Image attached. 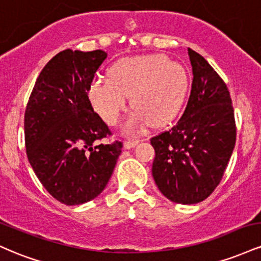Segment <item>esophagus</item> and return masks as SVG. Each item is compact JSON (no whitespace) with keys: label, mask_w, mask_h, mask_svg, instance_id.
Masks as SVG:
<instances>
[{"label":"esophagus","mask_w":261,"mask_h":261,"mask_svg":"<svg viewBox=\"0 0 261 261\" xmlns=\"http://www.w3.org/2000/svg\"><path fill=\"white\" fill-rule=\"evenodd\" d=\"M139 142L140 141L139 140H128V141H125V143H124V147L126 148V149H131V148H134V147H136L137 145H139Z\"/></svg>","instance_id":"34e87169"}]
</instances>
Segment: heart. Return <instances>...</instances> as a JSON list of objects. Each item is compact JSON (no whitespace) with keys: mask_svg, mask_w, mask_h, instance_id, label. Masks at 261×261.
<instances>
[{"mask_svg":"<svg viewBox=\"0 0 261 261\" xmlns=\"http://www.w3.org/2000/svg\"><path fill=\"white\" fill-rule=\"evenodd\" d=\"M190 77L187 68L162 54L119 60L109 68V80L97 77L89 86L92 106L110 126L120 121L127 98L136 109L125 124L134 134L149 124L164 126L175 118L187 97Z\"/></svg>","mask_w":261,"mask_h":261,"instance_id":"heart-1","label":"heart"}]
</instances>
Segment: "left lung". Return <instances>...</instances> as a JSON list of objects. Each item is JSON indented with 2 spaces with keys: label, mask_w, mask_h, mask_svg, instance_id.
<instances>
[{
  "label": "left lung",
  "mask_w": 261,
  "mask_h": 261,
  "mask_svg": "<svg viewBox=\"0 0 261 261\" xmlns=\"http://www.w3.org/2000/svg\"><path fill=\"white\" fill-rule=\"evenodd\" d=\"M193 85L187 108L170 130L152 137V175L167 199L182 205L214 193L236 145L234 110L226 83L200 54L188 49Z\"/></svg>",
  "instance_id": "1"
}]
</instances>
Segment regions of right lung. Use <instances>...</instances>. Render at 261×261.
I'll use <instances>...</instances> for the list:
<instances>
[{
  "label": "right lung",
  "mask_w": 261,
  "mask_h": 261,
  "mask_svg": "<svg viewBox=\"0 0 261 261\" xmlns=\"http://www.w3.org/2000/svg\"><path fill=\"white\" fill-rule=\"evenodd\" d=\"M103 50H64L45 65L24 114L27 157L43 187L65 205H81L107 187L122 142L112 135L88 98Z\"/></svg>",
  "instance_id": "1"
}]
</instances>
